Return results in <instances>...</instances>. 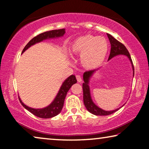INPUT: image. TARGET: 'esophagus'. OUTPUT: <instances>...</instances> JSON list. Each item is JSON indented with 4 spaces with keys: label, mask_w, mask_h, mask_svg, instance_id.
Returning a JSON list of instances; mask_svg holds the SVG:
<instances>
[{
    "label": "esophagus",
    "mask_w": 149,
    "mask_h": 149,
    "mask_svg": "<svg viewBox=\"0 0 149 149\" xmlns=\"http://www.w3.org/2000/svg\"><path fill=\"white\" fill-rule=\"evenodd\" d=\"M76 78H77V81H78V82L80 83V82H81V81H82V79H81L80 75H77Z\"/></svg>",
    "instance_id": "1"
}]
</instances>
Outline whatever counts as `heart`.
I'll list each match as a JSON object with an SVG mask.
<instances>
[{"mask_svg":"<svg viewBox=\"0 0 149 149\" xmlns=\"http://www.w3.org/2000/svg\"><path fill=\"white\" fill-rule=\"evenodd\" d=\"M109 52V42L103 36L85 34L77 37L70 47L72 56L80 55V62L87 70L102 66Z\"/></svg>","mask_w":149,"mask_h":149,"instance_id":"heart-1","label":"heart"}]
</instances>
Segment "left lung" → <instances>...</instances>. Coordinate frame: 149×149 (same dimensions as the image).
I'll return each instance as SVG.
<instances>
[{
    "instance_id": "obj_1",
    "label": "left lung",
    "mask_w": 149,
    "mask_h": 149,
    "mask_svg": "<svg viewBox=\"0 0 149 149\" xmlns=\"http://www.w3.org/2000/svg\"><path fill=\"white\" fill-rule=\"evenodd\" d=\"M107 36L108 37H109V41L111 42V53H110V55H109V60H111L112 58H114V57L120 56V55L127 57L130 63H131L132 64V70H133V77H134V68L133 66V63H132L131 56H130V53L127 51V48L125 47L123 44H122L119 41H118L117 39H115V38H114L113 36L111 35L110 34L107 33ZM99 69L100 68L95 69V70H89V71H86V72H85L84 74H83V81H84V83H83V102H84V104L85 106V107H86L87 111H88L89 113L93 114V115H99V116L109 115H111V114H113V113H115V112L118 111L119 109H121V107H123V106L125 105V103L124 104L122 107L118 108L117 109L113 110V111H105V110H103L102 109H101V108L97 107V106L93 102V100L91 98L89 83H90L91 77H93V75L95 73L99 70Z\"/></svg>"
}]
</instances>
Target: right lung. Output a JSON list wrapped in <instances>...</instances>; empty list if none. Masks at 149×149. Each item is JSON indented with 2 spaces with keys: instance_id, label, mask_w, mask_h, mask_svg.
Returning a JSON list of instances; mask_svg holds the SVG:
<instances>
[{
  "instance_id": "add662e5",
  "label": "right lung",
  "mask_w": 149,
  "mask_h": 149,
  "mask_svg": "<svg viewBox=\"0 0 149 149\" xmlns=\"http://www.w3.org/2000/svg\"><path fill=\"white\" fill-rule=\"evenodd\" d=\"M65 32H66L65 28L59 30H50V31L42 32V33L38 34L35 37H34L28 42V43L24 48L22 54L26 52V50H27L31 46L36 43H38V42L43 41V40L62 37L64 35ZM77 81L76 77L73 74L70 75V77H68V78L65 79V81L62 83L56 97L52 101V102L49 105H48L47 107L42 108V109H34V108L29 107L28 106H26L22 101L19 95H18V97H19V102H21L22 105L26 110H28V111H30V113L33 114L34 115L38 117L42 118V119L52 118L55 117V116L58 115L60 113L61 111H62L67 92H68L70 87H72V85H74V83H77Z\"/></svg>"
}]
</instances>
